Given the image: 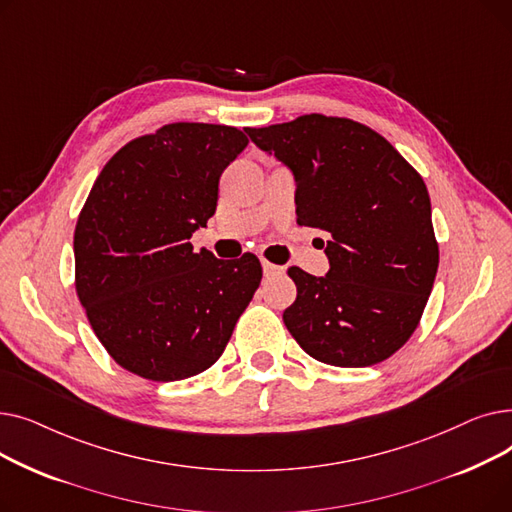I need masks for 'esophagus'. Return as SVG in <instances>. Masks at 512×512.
Returning <instances> with one entry per match:
<instances>
[{
  "instance_id": "1",
  "label": "esophagus",
  "mask_w": 512,
  "mask_h": 512,
  "mask_svg": "<svg viewBox=\"0 0 512 512\" xmlns=\"http://www.w3.org/2000/svg\"><path fill=\"white\" fill-rule=\"evenodd\" d=\"M261 265H263V274H265V278H276V276H282L284 274V267H280V265H274V263H270V261H261Z\"/></svg>"
}]
</instances>
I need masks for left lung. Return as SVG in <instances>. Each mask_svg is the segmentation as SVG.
Returning a JSON list of instances; mask_svg holds the SVG:
<instances>
[{"mask_svg": "<svg viewBox=\"0 0 512 512\" xmlns=\"http://www.w3.org/2000/svg\"><path fill=\"white\" fill-rule=\"evenodd\" d=\"M247 134L292 172L297 222L330 236L326 276L288 267L297 284L282 315L288 332L321 363L386 361L419 326L438 272L423 178L382 134L348 118L309 114Z\"/></svg>", "mask_w": 512, "mask_h": 512, "instance_id": "left-lung-1", "label": "left lung"}]
</instances>
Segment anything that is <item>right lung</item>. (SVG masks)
<instances>
[{
  "mask_svg": "<svg viewBox=\"0 0 512 512\" xmlns=\"http://www.w3.org/2000/svg\"><path fill=\"white\" fill-rule=\"evenodd\" d=\"M242 130L176 122L124 145L97 176L74 230L76 294L110 357L153 382L211 367L261 282L253 253L193 251Z\"/></svg>",
  "mask_w": 512,
  "mask_h": 512,
  "instance_id": "right-lung-1",
  "label": "right lung"
}]
</instances>
